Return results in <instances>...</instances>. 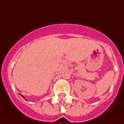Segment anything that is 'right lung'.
Here are the masks:
<instances>
[{"mask_svg": "<svg viewBox=\"0 0 124 124\" xmlns=\"http://www.w3.org/2000/svg\"><path fill=\"white\" fill-rule=\"evenodd\" d=\"M22 97H23V99H25V98H24V97H23V95H22Z\"/></svg>", "mask_w": 124, "mask_h": 124, "instance_id": "right-lung-1", "label": "right lung"}]
</instances>
